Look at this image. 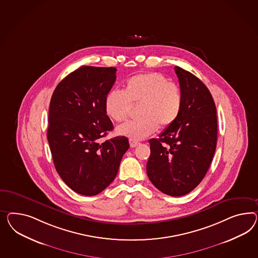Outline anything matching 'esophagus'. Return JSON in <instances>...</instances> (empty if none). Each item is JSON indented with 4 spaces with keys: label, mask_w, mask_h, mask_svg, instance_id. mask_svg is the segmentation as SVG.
<instances>
[{
    "label": "esophagus",
    "mask_w": 258,
    "mask_h": 258,
    "mask_svg": "<svg viewBox=\"0 0 258 258\" xmlns=\"http://www.w3.org/2000/svg\"><path fill=\"white\" fill-rule=\"evenodd\" d=\"M139 144L140 143L138 141L130 139V145H131V147H136L138 145H139Z\"/></svg>",
    "instance_id": "1"
}]
</instances>
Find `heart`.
I'll use <instances>...</instances> for the list:
<instances>
[{
  "mask_svg": "<svg viewBox=\"0 0 258 258\" xmlns=\"http://www.w3.org/2000/svg\"><path fill=\"white\" fill-rule=\"evenodd\" d=\"M133 104H141L138 119L119 125L117 133L130 139H144L155 133L160 125L166 128L178 118L182 108L179 86L157 72L132 77L124 91L111 90L105 98L106 114L116 122L124 121Z\"/></svg>",
  "mask_w": 258,
  "mask_h": 258,
  "instance_id": "obj_1",
  "label": "heart"
}]
</instances>
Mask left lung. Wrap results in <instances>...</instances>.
I'll return each instance as SVG.
<instances>
[{"label":"left lung","instance_id":"8db88e82","mask_svg":"<svg viewBox=\"0 0 258 258\" xmlns=\"http://www.w3.org/2000/svg\"><path fill=\"white\" fill-rule=\"evenodd\" d=\"M174 71L182 95V108L174 124L151 139L147 173L161 192L182 196L195 189L209 170L216 150L217 111L202 82L179 67Z\"/></svg>","mask_w":258,"mask_h":258}]
</instances>
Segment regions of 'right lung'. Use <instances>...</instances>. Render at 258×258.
Returning a JSON list of instances; mask_svg holds the SVG:
<instances>
[{
  "label": "right lung",
  "mask_w": 258,
  "mask_h": 258,
  "mask_svg": "<svg viewBox=\"0 0 258 258\" xmlns=\"http://www.w3.org/2000/svg\"><path fill=\"white\" fill-rule=\"evenodd\" d=\"M116 70L81 67L59 83L50 99L47 137L53 163L80 195L93 196L107 188L130 147L125 136L100 142L113 130L104 103Z\"/></svg>",
  "instance_id": "1"
}]
</instances>
